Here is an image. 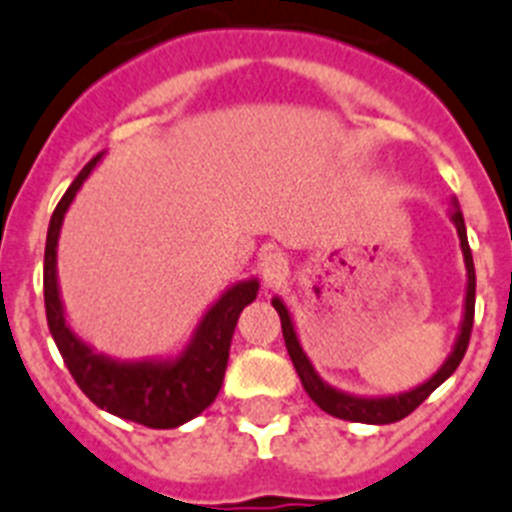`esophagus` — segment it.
<instances>
[{
	"label": "esophagus",
	"instance_id": "obj_1",
	"mask_svg": "<svg viewBox=\"0 0 512 512\" xmlns=\"http://www.w3.org/2000/svg\"><path fill=\"white\" fill-rule=\"evenodd\" d=\"M260 275H262V283H265L268 288H273V286H278V283L286 281V275H288L286 255H281V252H270V255L262 257Z\"/></svg>",
	"mask_w": 512,
	"mask_h": 512
}]
</instances>
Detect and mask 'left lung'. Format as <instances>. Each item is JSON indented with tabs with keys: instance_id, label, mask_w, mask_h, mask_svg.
<instances>
[{
	"instance_id": "1",
	"label": "left lung",
	"mask_w": 512,
	"mask_h": 512,
	"mask_svg": "<svg viewBox=\"0 0 512 512\" xmlns=\"http://www.w3.org/2000/svg\"><path fill=\"white\" fill-rule=\"evenodd\" d=\"M453 211L451 221L456 226V234H459L461 252H464V265H466V296H464V311H461V324H459V335H456V342H453L451 353L443 361V366L430 376L428 381H422L420 386L410 391H399V394H389V397H358V394H348V391L335 389L317 373V368L311 366L309 355L301 348L299 335H296V324H293L291 311L283 304L281 296H273V306L281 317L283 327V340H286V350L291 355L293 368L299 373L301 384H304L306 394L311 397V402L317 404L319 410H324L327 415L340 417V420L350 422H366V425H389V422H397L402 417L410 415L412 410H417L425 399L433 394L443 381L451 376L456 368H459L461 358H464L466 348H469V337H471V324H474V293H477V275H474V260H471L469 250V239H466V224H464V213H461L459 201L453 198Z\"/></svg>"
}]
</instances>
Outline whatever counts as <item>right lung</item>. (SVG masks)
Segmentation results:
<instances>
[{
  "label": "right lung",
  "mask_w": 512,
  "mask_h": 512,
  "mask_svg": "<svg viewBox=\"0 0 512 512\" xmlns=\"http://www.w3.org/2000/svg\"><path fill=\"white\" fill-rule=\"evenodd\" d=\"M100 159L102 154H97L90 164H84V170L71 182L53 211L51 224H48L46 257H43V299H46L48 330H51L53 342H56V348L79 389L100 410L121 417V420L139 422L146 428H177L182 422L201 415L219 394L221 384H224L226 363H229L234 327H237L244 306L257 299L260 281L247 278V281L226 288L219 299L208 306V311L190 335L188 345L177 355L121 361L113 355L97 353L90 342H84L71 330L69 319H66L59 270H56V252H59L66 211Z\"/></svg>",
  "instance_id": "add662e5"
}]
</instances>
